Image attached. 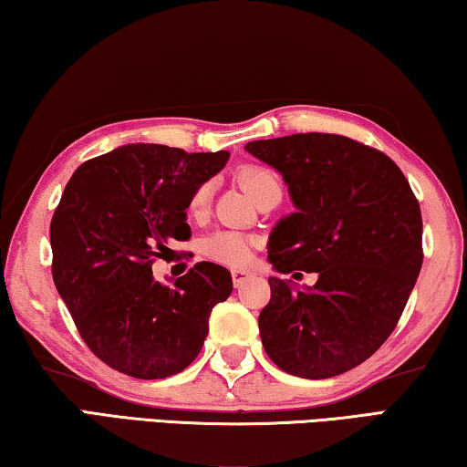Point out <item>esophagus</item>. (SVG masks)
Masks as SVG:
<instances>
[{"label": "esophagus", "mask_w": 467, "mask_h": 467, "mask_svg": "<svg viewBox=\"0 0 467 467\" xmlns=\"http://www.w3.org/2000/svg\"><path fill=\"white\" fill-rule=\"evenodd\" d=\"M231 274H233L234 286H241V284H243L244 280H249L251 275H255L251 270H243V267H234V270H231Z\"/></svg>", "instance_id": "34e87169"}]
</instances>
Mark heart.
Returning a JSON list of instances; mask_svg holds the SVG:
<instances>
[{
    "mask_svg": "<svg viewBox=\"0 0 467 467\" xmlns=\"http://www.w3.org/2000/svg\"><path fill=\"white\" fill-rule=\"evenodd\" d=\"M239 181L247 192L255 197L265 193L267 189L280 187V181L275 177V172L262 167V164H247L239 171ZM212 200V185L203 183L193 192L192 200H189V210L192 214H202L210 205ZM203 253L212 259H216L220 264H231L241 265L251 255V241L247 236L234 231H218L210 234L203 243Z\"/></svg>",
    "mask_w": 467,
    "mask_h": 467,
    "instance_id": "heart-1",
    "label": "heart"
}]
</instances>
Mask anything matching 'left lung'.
<instances>
[{
    "label": "left lung",
    "instance_id": "1",
    "mask_svg": "<svg viewBox=\"0 0 467 467\" xmlns=\"http://www.w3.org/2000/svg\"><path fill=\"white\" fill-rule=\"evenodd\" d=\"M244 150L280 172L296 208L267 241L274 270L317 274L305 288L270 278L259 313L267 357L295 377L342 375L404 313L422 267L420 205L389 156L350 138L295 133Z\"/></svg>",
    "mask_w": 467,
    "mask_h": 467
}]
</instances>
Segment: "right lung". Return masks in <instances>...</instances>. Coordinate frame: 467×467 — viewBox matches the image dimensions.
Wrapping results in <instances>:
<instances>
[{
    "label": "right lung",
    "mask_w": 467,
    "mask_h": 467,
    "mask_svg": "<svg viewBox=\"0 0 467 467\" xmlns=\"http://www.w3.org/2000/svg\"><path fill=\"white\" fill-rule=\"evenodd\" d=\"M228 156L128 144L86 161L66 185L51 220L53 282L86 346L110 368L164 379L200 354L212 309L233 292L231 272L200 262L164 286L152 262L169 241L192 236L189 200Z\"/></svg>",
    "instance_id": "right-lung-1"
}]
</instances>
